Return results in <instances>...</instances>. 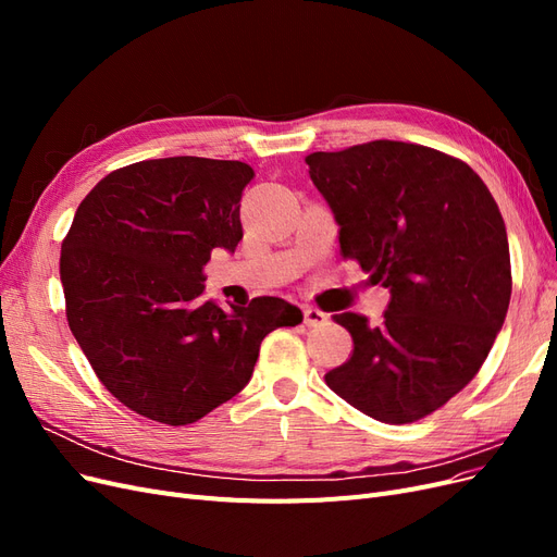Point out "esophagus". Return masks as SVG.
Instances as JSON below:
<instances>
[{"instance_id":"1","label":"esophagus","mask_w":557,"mask_h":557,"mask_svg":"<svg viewBox=\"0 0 557 557\" xmlns=\"http://www.w3.org/2000/svg\"><path fill=\"white\" fill-rule=\"evenodd\" d=\"M305 323H307L309 327H323V325L327 323V313L318 311V309H313V307H305Z\"/></svg>"}]
</instances>
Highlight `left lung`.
<instances>
[{"instance_id": "1", "label": "left lung", "mask_w": 557, "mask_h": 557, "mask_svg": "<svg viewBox=\"0 0 557 557\" xmlns=\"http://www.w3.org/2000/svg\"><path fill=\"white\" fill-rule=\"evenodd\" d=\"M307 164L342 256L391 290L381 325L334 315L352 356L325 383L381 423H413L479 374L507 318L511 260L497 201L469 164L418 144L379 139Z\"/></svg>"}]
</instances>
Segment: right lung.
<instances>
[{
	"mask_svg": "<svg viewBox=\"0 0 557 557\" xmlns=\"http://www.w3.org/2000/svg\"><path fill=\"white\" fill-rule=\"evenodd\" d=\"M239 160L162 158L99 181L62 242L66 320L107 391L164 425H188L244 391L260 344L301 311L278 297L221 309L205 293L215 248L244 237Z\"/></svg>",
	"mask_w": 557,
	"mask_h": 557,
	"instance_id": "1",
	"label": "right lung"
}]
</instances>
